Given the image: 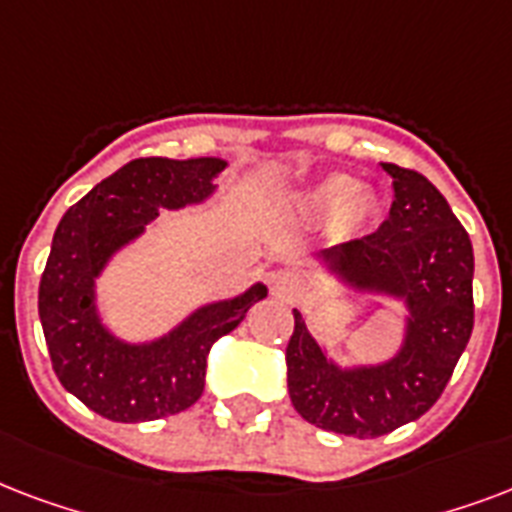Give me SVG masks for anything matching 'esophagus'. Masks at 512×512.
<instances>
[{"instance_id": "esophagus-1", "label": "esophagus", "mask_w": 512, "mask_h": 512, "mask_svg": "<svg viewBox=\"0 0 512 512\" xmlns=\"http://www.w3.org/2000/svg\"><path fill=\"white\" fill-rule=\"evenodd\" d=\"M267 280L272 293L283 296V299H296L304 291V280L293 269H275V272H269Z\"/></svg>"}]
</instances>
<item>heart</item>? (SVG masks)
I'll return each mask as SVG.
<instances>
[{"label":"heart","instance_id":"1","mask_svg":"<svg viewBox=\"0 0 512 512\" xmlns=\"http://www.w3.org/2000/svg\"><path fill=\"white\" fill-rule=\"evenodd\" d=\"M301 213H307L310 219H331L347 205V221L350 224H360L366 221L374 211V200L368 192H355V184L342 173H331L307 186L299 194Z\"/></svg>","mask_w":512,"mask_h":512}]
</instances>
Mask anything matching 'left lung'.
<instances>
[{"instance_id":"8db88e82","label":"left lung","mask_w":512,"mask_h":512,"mask_svg":"<svg viewBox=\"0 0 512 512\" xmlns=\"http://www.w3.org/2000/svg\"><path fill=\"white\" fill-rule=\"evenodd\" d=\"M379 165L395 192L390 219L315 261L347 291L403 304L398 350L342 366L301 310H293L285 350L293 408L310 425L350 438H379L430 411L473 334L475 261L465 227L422 173Z\"/></svg>"}]
</instances>
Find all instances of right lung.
Returning <instances> with one entry per match:
<instances>
[{"mask_svg": "<svg viewBox=\"0 0 512 512\" xmlns=\"http://www.w3.org/2000/svg\"><path fill=\"white\" fill-rule=\"evenodd\" d=\"M224 168L221 157L133 160L63 213L39 283V320L55 376L95 414L152 422L197 403L211 344L267 296V285L253 283L237 296L200 304L168 334L146 342L114 334L101 312L98 277L114 256L136 243L160 211L211 200Z\"/></svg>", "mask_w": 512, "mask_h": 512, "instance_id": "1", "label": "right lung"}]
</instances>
